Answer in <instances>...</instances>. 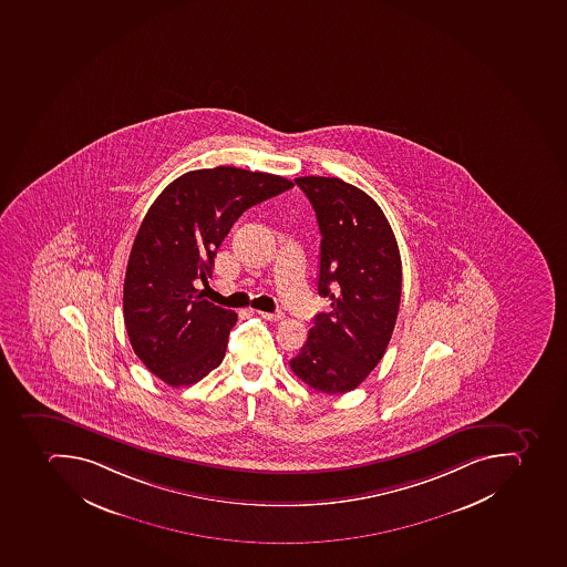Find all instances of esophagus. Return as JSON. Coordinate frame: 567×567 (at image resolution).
I'll return each mask as SVG.
<instances>
[{
  "label": "esophagus",
  "instance_id": "1",
  "mask_svg": "<svg viewBox=\"0 0 567 567\" xmlns=\"http://www.w3.org/2000/svg\"><path fill=\"white\" fill-rule=\"evenodd\" d=\"M259 317H264L265 320H270V322H279L285 318V313L282 311H276V313H265V311H258Z\"/></svg>",
  "mask_w": 567,
  "mask_h": 567
}]
</instances>
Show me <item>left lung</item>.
<instances>
[{"label":"left lung","instance_id":"obj_1","mask_svg":"<svg viewBox=\"0 0 567 567\" xmlns=\"http://www.w3.org/2000/svg\"><path fill=\"white\" fill-rule=\"evenodd\" d=\"M295 183L317 214L318 295L331 311L315 317L308 341L290 361L300 381L327 394L358 388L384 355L399 317L402 259L384 212L340 177Z\"/></svg>","mask_w":567,"mask_h":567}]
</instances>
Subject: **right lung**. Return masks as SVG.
<instances>
[{
  "label": "right lung",
  "instance_id": "right-lung-1",
  "mask_svg": "<svg viewBox=\"0 0 567 567\" xmlns=\"http://www.w3.org/2000/svg\"><path fill=\"white\" fill-rule=\"evenodd\" d=\"M291 186L276 174L199 168L151 204L127 259L124 323L138 359L165 384H195L223 363L238 317L195 285L212 277L217 249L245 209Z\"/></svg>",
  "mask_w": 567,
  "mask_h": 567
}]
</instances>
